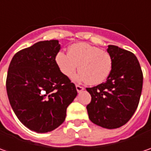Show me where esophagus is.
Listing matches in <instances>:
<instances>
[{"instance_id":"1","label":"esophagus","mask_w":151,"mask_h":151,"mask_svg":"<svg viewBox=\"0 0 151 151\" xmlns=\"http://www.w3.org/2000/svg\"><path fill=\"white\" fill-rule=\"evenodd\" d=\"M76 91H77L78 92H81L82 91L84 90V88H83L82 86H79V85H76Z\"/></svg>"}]
</instances>
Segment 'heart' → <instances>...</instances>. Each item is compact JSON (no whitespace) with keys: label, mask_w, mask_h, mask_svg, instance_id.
Listing matches in <instances>:
<instances>
[{"label":"heart","mask_w":151,"mask_h":151,"mask_svg":"<svg viewBox=\"0 0 151 151\" xmlns=\"http://www.w3.org/2000/svg\"><path fill=\"white\" fill-rule=\"evenodd\" d=\"M55 63L60 72L68 78L72 77L79 66L80 73L75 79L86 81L91 86L104 82L113 68L112 57L107 51L86 43L72 44L68 54L62 51L57 53Z\"/></svg>","instance_id":"b5f03b06"}]
</instances>
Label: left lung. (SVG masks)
I'll list each match as a JSON object with an SVG mask.
<instances>
[{
  "instance_id": "1",
  "label": "left lung",
  "mask_w": 151,
  "mask_h": 151,
  "mask_svg": "<svg viewBox=\"0 0 151 151\" xmlns=\"http://www.w3.org/2000/svg\"><path fill=\"white\" fill-rule=\"evenodd\" d=\"M113 68L106 82L86 91L91 101L86 106L90 120L113 129L124 125L136 110L141 96L143 73L136 56L115 45H108Z\"/></svg>"
}]
</instances>
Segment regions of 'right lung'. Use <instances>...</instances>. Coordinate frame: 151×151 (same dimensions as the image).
<instances>
[{
  "mask_svg": "<svg viewBox=\"0 0 151 151\" xmlns=\"http://www.w3.org/2000/svg\"><path fill=\"white\" fill-rule=\"evenodd\" d=\"M58 40L40 41L17 52L6 78L9 101L20 122L30 130L48 133L61 125L68 106L77 96L76 86L55 63Z\"/></svg>",
  "mask_w": 151,
  "mask_h": 151,
  "instance_id": "1",
  "label": "right lung"
}]
</instances>
